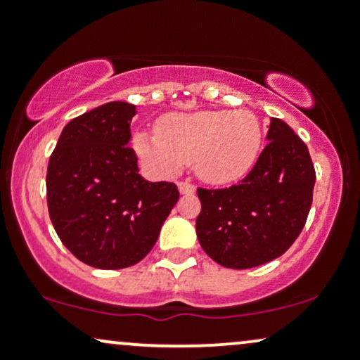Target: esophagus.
Masks as SVG:
<instances>
[{
  "instance_id": "esophagus-1",
  "label": "esophagus",
  "mask_w": 360,
  "mask_h": 360,
  "mask_svg": "<svg viewBox=\"0 0 360 360\" xmlns=\"http://www.w3.org/2000/svg\"><path fill=\"white\" fill-rule=\"evenodd\" d=\"M179 191L183 194H193L194 191H196V186H194L193 183H189V181H181Z\"/></svg>"
}]
</instances>
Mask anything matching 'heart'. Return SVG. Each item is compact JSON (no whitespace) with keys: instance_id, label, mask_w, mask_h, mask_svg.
Masks as SVG:
<instances>
[{"instance_id":"heart-1","label":"heart","mask_w":360,"mask_h":360,"mask_svg":"<svg viewBox=\"0 0 360 360\" xmlns=\"http://www.w3.org/2000/svg\"><path fill=\"white\" fill-rule=\"evenodd\" d=\"M135 147L162 174H176L186 162H193L206 183L229 184L257 162L262 127L247 110L167 115L157 123V137L140 134Z\"/></svg>"}]
</instances>
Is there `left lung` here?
Masks as SVG:
<instances>
[{"instance_id": "left-lung-1", "label": "left lung", "mask_w": 360, "mask_h": 360, "mask_svg": "<svg viewBox=\"0 0 360 360\" xmlns=\"http://www.w3.org/2000/svg\"><path fill=\"white\" fill-rule=\"evenodd\" d=\"M267 146L238 184L198 188V240L223 267L250 269L281 257L307 223L315 166L286 122L271 120Z\"/></svg>"}]
</instances>
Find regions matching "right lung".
Returning a JSON list of instances; mask_svg holds the SVG:
<instances>
[{"mask_svg": "<svg viewBox=\"0 0 360 360\" xmlns=\"http://www.w3.org/2000/svg\"><path fill=\"white\" fill-rule=\"evenodd\" d=\"M135 106L111 101L62 130L47 167L49 217L60 242L96 269L142 260L179 200L174 183H148L128 146Z\"/></svg>", "mask_w": 360, "mask_h": 360, "instance_id": "1", "label": "right lung"}]
</instances>
